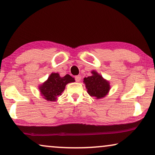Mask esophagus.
Returning a JSON list of instances; mask_svg holds the SVG:
<instances>
[{
	"instance_id": "1",
	"label": "esophagus",
	"mask_w": 155,
	"mask_h": 155,
	"mask_svg": "<svg viewBox=\"0 0 155 155\" xmlns=\"http://www.w3.org/2000/svg\"><path fill=\"white\" fill-rule=\"evenodd\" d=\"M80 80H81V76L80 75H77L75 76V81L76 82H80Z\"/></svg>"
}]
</instances>
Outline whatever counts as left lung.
I'll list each match as a JSON object with an SVG mask.
<instances>
[{
  "label": "left lung",
  "instance_id": "1",
  "mask_svg": "<svg viewBox=\"0 0 155 155\" xmlns=\"http://www.w3.org/2000/svg\"><path fill=\"white\" fill-rule=\"evenodd\" d=\"M92 75L84 78L83 82L87 89V93L96 99L103 98L109 92V82L96 71H92Z\"/></svg>",
  "mask_w": 155,
  "mask_h": 155
}]
</instances>
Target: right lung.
I'll return each instance as SVG.
<instances>
[{
  "label": "right lung",
  "instance_id": "add662e5",
  "mask_svg": "<svg viewBox=\"0 0 155 155\" xmlns=\"http://www.w3.org/2000/svg\"><path fill=\"white\" fill-rule=\"evenodd\" d=\"M73 82H75V79L68 74L64 77H61L58 73H52L48 80L39 86V90L46 100L54 101L61 96L65 90V85Z\"/></svg>",
  "mask_w": 155,
  "mask_h": 155
}]
</instances>
